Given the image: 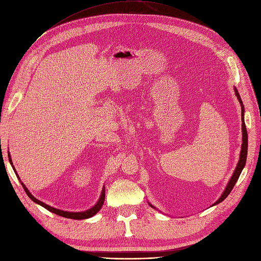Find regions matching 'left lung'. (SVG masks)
<instances>
[{"mask_svg":"<svg viewBox=\"0 0 261 261\" xmlns=\"http://www.w3.org/2000/svg\"><path fill=\"white\" fill-rule=\"evenodd\" d=\"M233 90H234L236 96H237L238 101H239V103H240V105H241V117H242V118H241V119H242V145H241L240 158H239V161H238V164H237V167H236V169H234V171H233V174L231 175V177H230V179H229V181H228V184H227V186H226L225 190L223 191L222 195L219 197V200H218L213 206H215V205H217V204L223 202V201H224L225 198L227 197V195H228V194L230 193V191L232 190L234 184L237 182V180H238V178H239V176H240V174H241V172H242L243 168L245 167V163H246V156H247V132H246L245 123H244V106H243L242 100H241V97H240V94H239V92H238V90H237V88H236V87L233 88ZM148 205H150L152 208L156 209V207H154L151 203H148ZM157 210H158V209H157Z\"/></svg>","mask_w":261,"mask_h":261,"instance_id":"1","label":"left lung"}]
</instances>
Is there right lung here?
<instances>
[{
  "mask_svg": "<svg viewBox=\"0 0 261 261\" xmlns=\"http://www.w3.org/2000/svg\"><path fill=\"white\" fill-rule=\"evenodd\" d=\"M8 159H9V163H10V165H11V167H12V169H14V171H15V173H16V175H17V177L19 178V175L17 174V171H16V169H15V167L12 166V161H11V157H10V154H9V152H8ZM20 179V178H19ZM21 181V180H20ZM21 185H22V187L24 188V190H25V192H27V194L29 195V197L31 198V200L33 201V202H35L36 204H38V205H40V206H42V207H44L45 209H47L48 212H51V213H53V214H56V215H58V216H60V217H64V218H68V219H74V220H84V219H88V218H91V217H93V216H95L98 212H100V209L102 208V206H103V204H104V201H105V187H103V190H102V193H101V196H100V198H98V201L96 202V204L93 206V207H91V208H89L88 210H85V212H80V213H72V212H65V210H61V209H57V208H54V207H52V206H49V205H46L45 203H43V202H41V201H39V200H37V198L29 191V189L27 188V186L24 185L22 181H21Z\"/></svg>",
  "mask_w": 261,
  "mask_h": 261,
  "instance_id": "add662e5",
  "label": "right lung"
}]
</instances>
